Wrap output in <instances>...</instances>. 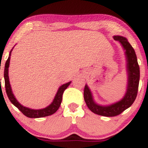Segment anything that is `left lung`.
<instances>
[{"label":"left lung","instance_id":"obj_1","mask_svg":"<svg viewBox=\"0 0 148 148\" xmlns=\"http://www.w3.org/2000/svg\"><path fill=\"white\" fill-rule=\"evenodd\" d=\"M113 38L120 42L125 53L127 76L125 95L118 101L110 104L102 105L96 102L92 92L87 84H86L84 88V99L88 108L95 114L106 117H113L120 115L132 106L136 97L140 80V68L133 47L126 37L115 35Z\"/></svg>","mask_w":148,"mask_h":148}]
</instances>
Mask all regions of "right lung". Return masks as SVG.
<instances>
[{
	"mask_svg": "<svg viewBox=\"0 0 148 148\" xmlns=\"http://www.w3.org/2000/svg\"><path fill=\"white\" fill-rule=\"evenodd\" d=\"M14 46V47H15ZM13 47L12 50L10 51L9 53V57H8V60L5 62V70H4V79H5V90L6 93L8 95V98L10 100L12 103L14 105L16 108L23 113V115L28 118H43V117L49 116L58 111V109L60 107L61 102H62V94H63L64 91L70 85L72 81H69L68 83L62 84L60 86L58 89V91L54 97L53 99L52 102L47 106V107L43 108H40V109H33V108H28V107L24 106L21 104L15 97L14 93H13L11 85H10V79H9V67H10V58H11V53L12 51Z\"/></svg>",
	"mask_w": 148,
	"mask_h": 148,
	"instance_id": "obj_1",
	"label": "right lung"
}]
</instances>
